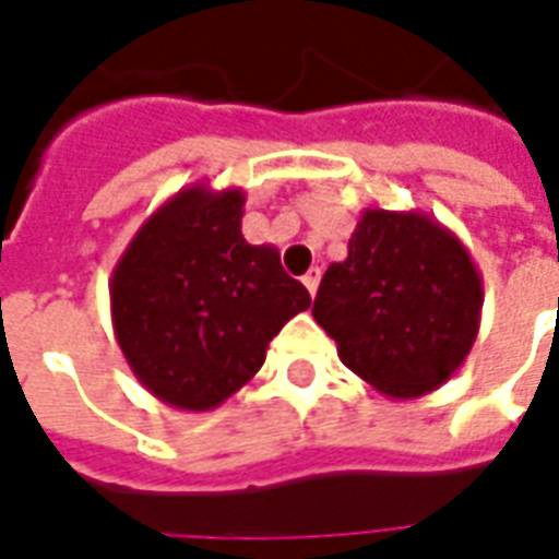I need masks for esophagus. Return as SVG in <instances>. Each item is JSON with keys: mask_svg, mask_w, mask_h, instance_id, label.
I'll return each mask as SVG.
<instances>
[{"mask_svg": "<svg viewBox=\"0 0 559 559\" xmlns=\"http://www.w3.org/2000/svg\"><path fill=\"white\" fill-rule=\"evenodd\" d=\"M302 284H305V290L314 296L317 287H320V269H308V275L302 278Z\"/></svg>", "mask_w": 559, "mask_h": 559, "instance_id": "esophagus-1", "label": "esophagus"}]
</instances>
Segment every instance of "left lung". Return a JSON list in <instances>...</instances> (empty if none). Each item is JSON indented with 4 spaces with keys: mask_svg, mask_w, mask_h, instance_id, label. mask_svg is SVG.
<instances>
[{
    "mask_svg": "<svg viewBox=\"0 0 559 559\" xmlns=\"http://www.w3.org/2000/svg\"><path fill=\"white\" fill-rule=\"evenodd\" d=\"M481 299L479 269L449 227L421 212L365 209L311 314L353 374L386 399L411 401L464 365Z\"/></svg>",
    "mask_w": 559,
    "mask_h": 559,
    "instance_id": "left-lung-1",
    "label": "left lung"
}]
</instances>
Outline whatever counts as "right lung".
I'll return each mask as SVG.
<instances>
[{
	"instance_id": "right-lung-1",
	"label": "right lung",
	"mask_w": 559,
	"mask_h": 559,
	"mask_svg": "<svg viewBox=\"0 0 559 559\" xmlns=\"http://www.w3.org/2000/svg\"><path fill=\"white\" fill-rule=\"evenodd\" d=\"M242 206V188H182L143 221L110 275L119 350L143 389L176 411L224 404L311 305L278 248L245 242Z\"/></svg>"
}]
</instances>
